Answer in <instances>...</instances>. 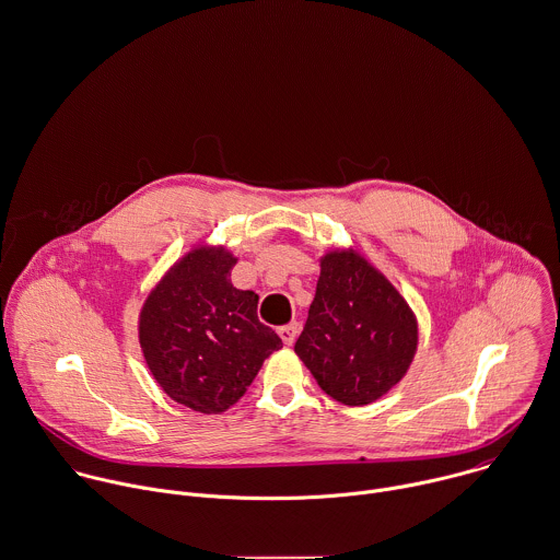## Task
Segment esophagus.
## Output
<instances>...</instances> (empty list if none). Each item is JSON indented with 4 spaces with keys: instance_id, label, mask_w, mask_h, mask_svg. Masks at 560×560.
Listing matches in <instances>:
<instances>
[{
    "instance_id": "1",
    "label": "esophagus",
    "mask_w": 560,
    "mask_h": 560,
    "mask_svg": "<svg viewBox=\"0 0 560 560\" xmlns=\"http://www.w3.org/2000/svg\"><path fill=\"white\" fill-rule=\"evenodd\" d=\"M278 335H280V339L284 341V346H293L295 343V339H298V335H300V324H287V326H282V328H278Z\"/></svg>"
}]
</instances>
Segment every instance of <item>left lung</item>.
Masks as SVG:
<instances>
[{
  "label": "left lung",
  "mask_w": 560,
  "mask_h": 560,
  "mask_svg": "<svg viewBox=\"0 0 560 560\" xmlns=\"http://www.w3.org/2000/svg\"><path fill=\"white\" fill-rule=\"evenodd\" d=\"M415 350L417 322L393 284L357 252L326 254L295 341L317 384L341 404H372L401 380Z\"/></svg>",
  "instance_id": "obj_1"
}]
</instances>
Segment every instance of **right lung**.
<instances>
[{"label":"right lung","instance_id":"1","mask_svg":"<svg viewBox=\"0 0 560 560\" xmlns=\"http://www.w3.org/2000/svg\"><path fill=\"white\" fill-rule=\"evenodd\" d=\"M236 258L197 247L150 293L139 322L143 357L170 397L197 412L230 408L282 339L258 315V295L230 282Z\"/></svg>","mask_w":560,"mask_h":560}]
</instances>
